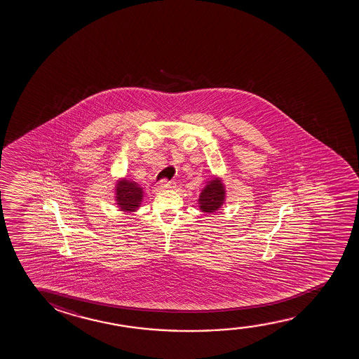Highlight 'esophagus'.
I'll list each match as a JSON object with an SVG mask.
<instances>
[{
  "label": "esophagus",
  "instance_id": "esophagus-1",
  "mask_svg": "<svg viewBox=\"0 0 359 359\" xmlns=\"http://www.w3.org/2000/svg\"><path fill=\"white\" fill-rule=\"evenodd\" d=\"M172 182H167V180H162L161 184H159V189H161V190H168V189H172Z\"/></svg>",
  "mask_w": 359,
  "mask_h": 359
}]
</instances>
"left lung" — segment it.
<instances>
[{
	"label": "left lung",
	"instance_id": "left-lung-1",
	"mask_svg": "<svg viewBox=\"0 0 359 359\" xmlns=\"http://www.w3.org/2000/svg\"><path fill=\"white\" fill-rule=\"evenodd\" d=\"M226 201V189L219 177H213L202 189L198 197V207L205 213H215Z\"/></svg>",
	"mask_w": 359,
	"mask_h": 359
}]
</instances>
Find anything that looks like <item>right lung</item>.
<instances>
[{
	"mask_svg": "<svg viewBox=\"0 0 359 359\" xmlns=\"http://www.w3.org/2000/svg\"><path fill=\"white\" fill-rule=\"evenodd\" d=\"M143 198L142 187L137 182L121 179L115 187V200L120 211L135 212L141 206Z\"/></svg>",
	"mask_w": 359,
	"mask_h": 359,
	"instance_id": "1",
	"label": "right lung"
}]
</instances>
